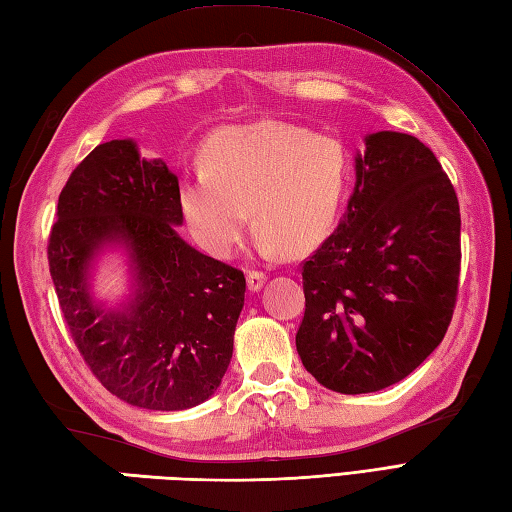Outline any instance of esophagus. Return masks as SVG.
<instances>
[{
    "mask_svg": "<svg viewBox=\"0 0 512 512\" xmlns=\"http://www.w3.org/2000/svg\"><path fill=\"white\" fill-rule=\"evenodd\" d=\"M246 281H248V290H262V286L266 284V275L262 273V270H248L246 273Z\"/></svg>",
    "mask_w": 512,
    "mask_h": 512,
    "instance_id": "34e87169",
    "label": "esophagus"
}]
</instances>
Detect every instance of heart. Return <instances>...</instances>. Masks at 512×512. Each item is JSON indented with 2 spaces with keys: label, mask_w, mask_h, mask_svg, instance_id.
Here are the masks:
<instances>
[{
  "label": "heart",
  "mask_w": 512,
  "mask_h": 512,
  "mask_svg": "<svg viewBox=\"0 0 512 512\" xmlns=\"http://www.w3.org/2000/svg\"><path fill=\"white\" fill-rule=\"evenodd\" d=\"M350 178L339 138L264 121L217 132L202 151V173L180 184L193 237L217 257L231 255L248 226L268 253L308 250L330 233Z\"/></svg>",
  "instance_id": "1"
}]
</instances>
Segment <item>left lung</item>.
Instances as JSON below:
<instances>
[{
	"mask_svg": "<svg viewBox=\"0 0 512 512\" xmlns=\"http://www.w3.org/2000/svg\"><path fill=\"white\" fill-rule=\"evenodd\" d=\"M460 262L458 195L433 151L367 136L339 228L301 264L303 367L339 394L409 376L449 330Z\"/></svg>",
	"mask_w": 512,
	"mask_h": 512,
	"instance_id": "1",
	"label": "left lung"
}]
</instances>
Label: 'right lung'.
Instances as JSON below:
<instances>
[{"label": "right lung", "instance_id": "obj_1", "mask_svg": "<svg viewBox=\"0 0 512 512\" xmlns=\"http://www.w3.org/2000/svg\"><path fill=\"white\" fill-rule=\"evenodd\" d=\"M176 224L178 178L132 140H110L70 173L48 237L52 284L85 365L114 396L154 411L195 407L220 387L246 292L242 270L198 253ZM107 241L125 243L135 264L125 313H105L87 292Z\"/></svg>", "mask_w": 512, "mask_h": 512}]
</instances>
